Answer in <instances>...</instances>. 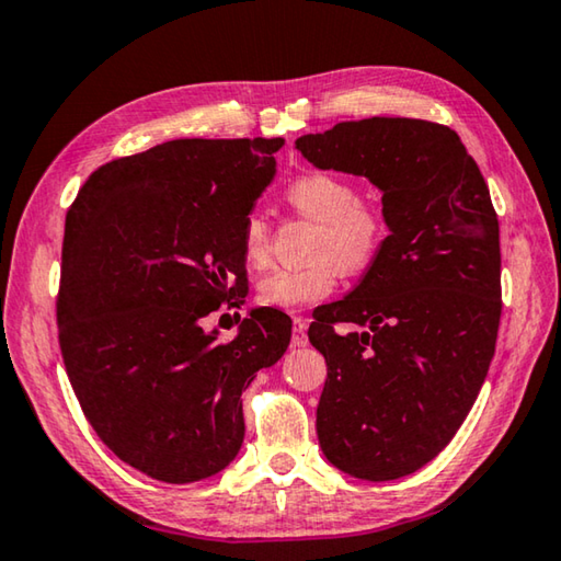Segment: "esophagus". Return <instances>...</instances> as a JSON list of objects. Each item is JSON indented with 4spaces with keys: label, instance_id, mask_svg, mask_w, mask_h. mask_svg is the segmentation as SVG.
Here are the masks:
<instances>
[{
    "label": "esophagus",
    "instance_id": "34e87169",
    "mask_svg": "<svg viewBox=\"0 0 561 561\" xmlns=\"http://www.w3.org/2000/svg\"><path fill=\"white\" fill-rule=\"evenodd\" d=\"M309 344V336H307V321L301 317H294V331H291V346L294 348H301Z\"/></svg>",
    "mask_w": 561,
    "mask_h": 561
}]
</instances>
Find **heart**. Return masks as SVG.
<instances>
[{"instance_id": "obj_1", "label": "heart", "mask_w": 561, "mask_h": 561, "mask_svg": "<svg viewBox=\"0 0 561 561\" xmlns=\"http://www.w3.org/2000/svg\"><path fill=\"white\" fill-rule=\"evenodd\" d=\"M284 197L301 217L317 222L311 262L270 272L257 284V297L264 307L294 311L327 299L341 272L356 277L371 267L386 247L388 222L381 207L358 201V187L351 180L331 173L294 178ZM242 252L257 267L270 262L272 230L260 210L244 217Z\"/></svg>"}]
</instances>
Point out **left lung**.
<instances>
[{
    "label": "left lung",
    "mask_w": 561,
    "mask_h": 561,
    "mask_svg": "<svg viewBox=\"0 0 561 561\" xmlns=\"http://www.w3.org/2000/svg\"><path fill=\"white\" fill-rule=\"evenodd\" d=\"M311 165L381 190L383 252L309 341L327 358L317 435L358 480H396L431 462L485 383L502 311L500 225L480 168L448 126L364 118L297 138ZM336 323L367 331L335 334Z\"/></svg>",
    "instance_id": "8db88e82"
}]
</instances>
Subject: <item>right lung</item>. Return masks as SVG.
Returning <instances> with one entry per match:
<instances>
[{
    "label": "right lung",
    "mask_w": 561,
    "mask_h": 561,
    "mask_svg": "<svg viewBox=\"0 0 561 561\" xmlns=\"http://www.w3.org/2000/svg\"><path fill=\"white\" fill-rule=\"evenodd\" d=\"M284 138H178L111 160L66 213L56 301L66 374L99 438L160 482L225 470L242 391L274 366L291 319L260 307L232 341L203 321L247 297L242 225Z\"/></svg>",
    "instance_id": "add662e5"
}]
</instances>
